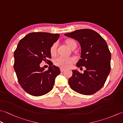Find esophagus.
Returning <instances> with one entry per match:
<instances>
[{
  "label": "esophagus",
  "mask_w": 123,
  "mask_h": 123,
  "mask_svg": "<svg viewBox=\"0 0 123 123\" xmlns=\"http://www.w3.org/2000/svg\"><path fill=\"white\" fill-rule=\"evenodd\" d=\"M65 70V69H63V68H60V71H61V72H63Z\"/></svg>",
  "instance_id": "esophagus-1"
}]
</instances>
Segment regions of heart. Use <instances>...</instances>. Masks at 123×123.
Masks as SVG:
<instances>
[{
  "label": "heart",
  "instance_id": "1",
  "mask_svg": "<svg viewBox=\"0 0 123 123\" xmlns=\"http://www.w3.org/2000/svg\"><path fill=\"white\" fill-rule=\"evenodd\" d=\"M65 43L68 46V48L72 50H74L77 48V43L74 39L69 38L65 41ZM56 52V44H53L51 47L49 52L52 56H54ZM74 62V59L73 57H68V58H63L59 57L55 61V64L61 68H68L71 64Z\"/></svg>",
  "mask_w": 123,
  "mask_h": 123
}]
</instances>
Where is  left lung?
Masks as SVG:
<instances>
[{"instance_id":"left-lung-1","label":"left lung","mask_w":123,"mask_h":123,"mask_svg":"<svg viewBox=\"0 0 123 123\" xmlns=\"http://www.w3.org/2000/svg\"><path fill=\"white\" fill-rule=\"evenodd\" d=\"M80 44L81 58L77 67L85 66L83 74L72 70L69 83L72 90L85 95L97 92L103 87L111 71V53L105 40L95 31L78 30L64 34Z\"/></svg>"}]
</instances>
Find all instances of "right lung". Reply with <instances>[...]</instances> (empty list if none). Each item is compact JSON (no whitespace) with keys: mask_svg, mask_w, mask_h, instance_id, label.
I'll return each instance as SVG.
<instances>
[{"mask_svg":"<svg viewBox=\"0 0 123 123\" xmlns=\"http://www.w3.org/2000/svg\"><path fill=\"white\" fill-rule=\"evenodd\" d=\"M60 37L59 34L33 32L28 34L18 43L14 52L15 71L20 85L26 92L41 96L49 92L55 79L60 74L59 67L49 64L47 71L40 67L42 61L51 62L49 49Z\"/></svg>","mask_w":123,"mask_h":123,"instance_id":"1","label":"right lung"}]
</instances>
